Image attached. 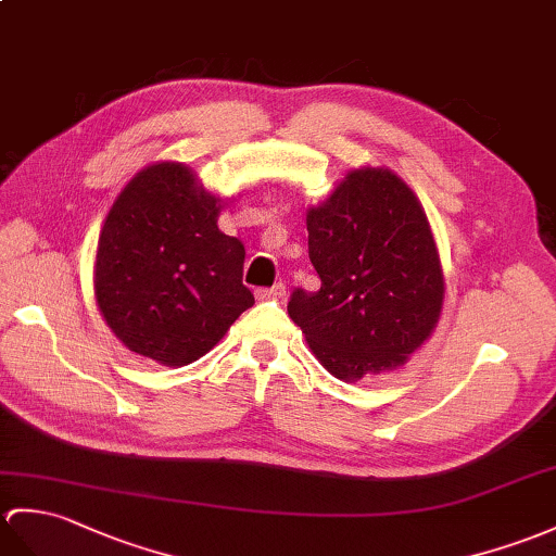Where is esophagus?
I'll return each instance as SVG.
<instances>
[{
  "label": "esophagus",
  "instance_id": "obj_1",
  "mask_svg": "<svg viewBox=\"0 0 556 556\" xmlns=\"http://www.w3.org/2000/svg\"><path fill=\"white\" fill-rule=\"evenodd\" d=\"M283 293H287V287H283L281 281H277L275 287H269V289H257V299H261V301H269V299H283Z\"/></svg>",
  "mask_w": 556,
  "mask_h": 556
}]
</instances>
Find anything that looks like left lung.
<instances>
[{
    "label": "left lung",
    "mask_w": 556,
    "mask_h": 556,
    "mask_svg": "<svg viewBox=\"0 0 556 556\" xmlns=\"http://www.w3.org/2000/svg\"><path fill=\"white\" fill-rule=\"evenodd\" d=\"M307 253L321 287L295 289L289 317L333 377L397 369L431 337L441 257L415 191L389 167L351 170L307 211Z\"/></svg>",
    "instance_id": "1"
}]
</instances>
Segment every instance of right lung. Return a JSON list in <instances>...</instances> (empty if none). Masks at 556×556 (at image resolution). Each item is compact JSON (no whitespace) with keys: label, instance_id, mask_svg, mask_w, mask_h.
Instances as JSON below:
<instances>
[{"label":"right lung","instance_id":"1","mask_svg":"<svg viewBox=\"0 0 556 556\" xmlns=\"http://www.w3.org/2000/svg\"><path fill=\"white\" fill-rule=\"evenodd\" d=\"M219 199L191 167L139 170L101 227L94 295L132 353L167 367L197 363L255 301L243 287V243L219 231Z\"/></svg>","mask_w":556,"mask_h":556}]
</instances>
